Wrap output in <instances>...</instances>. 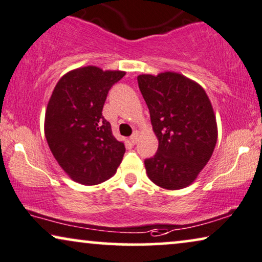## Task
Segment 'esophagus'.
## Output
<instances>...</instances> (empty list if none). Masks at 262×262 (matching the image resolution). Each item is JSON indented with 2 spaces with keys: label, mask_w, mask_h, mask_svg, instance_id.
<instances>
[{
  "label": "esophagus",
  "mask_w": 262,
  "mask_h": 262,
  "mask_svg": "<svg viewBox=\"0 0 262 262\" xmlns=\"http://www.w3.org/2000/svg\"><path fill=\"white\" fill-rule=\"evenodd\" d=\"M130 142H131L132 144L137 143V142H138V134H137V132H135V134L131 136V137H130Z\"/></svg>",
  "instance_id": "esophagus-1"
}]
</instances>
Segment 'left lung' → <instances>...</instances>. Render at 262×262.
I'll use <instances>...</instances> for the list:
<instances>
[{"label":"left lung","mask_w":262,"mask_h":262,"mask_svg":"<svg viewBox=\"0 0 262 262\" xmlns=\"http://www.w3.org/2000/svg\"><path fill=\"white\" fill-rule=\"evenodd\" d=\"M137 80L159 139L158 152L144 160L149 179L167 190L186 188L215 148L212 103L203 88L183 74H141Z\"/></svg>","instance_id":"left-lung-1"}]
</instances>
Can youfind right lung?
<instances>
[{"instance_id": "add662e5", "label": "right lung", "mask_w": 262, "mask_h": 262, "mask_svg": "<svg viewBox=\"0 0 262 262\" xmlns=\"http://www.w3.org/2000/svg\"><path fill=\"white\" fill-rule=\"evenodd\" d=\"M123 71L86 66L66 73L48 102L44 134L54 158L74 182L96 185L117 172L125 152L102 115L108 91Z\"/></svg>"}]
</instances>
